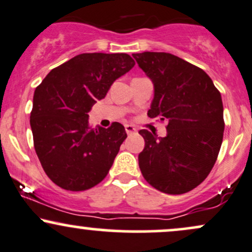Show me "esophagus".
Wrapping results in <instances>:
<instances>
[{
    "instance_id": "esophagus-1",
    "label": "esophagus",
    "mask_w": 252,
    "mask_h": 252,
    "mask_svg": "<svg viewBox=\"0 0 252 252\" xmlns=\"http://www.w3.org/2000/svg\"><path fill=\"white\" fill-rule=\"evenodd\" d=\"M126 134H132V132L136 131V128L134 126H130V124H126Z\"/></svg>"
}]
</instances>
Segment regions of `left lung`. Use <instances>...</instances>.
I'll return each mask as SVG.
<instances>
[{
    "label": "left lung",
    "instance_id": "obj_1",
    "mask_svg": "<svg viewBox=\"0 0 252 252\" xmlns=\"http://www.w3.org/2000/svg\"><path fill=\"white\" fill-rule=\"evenodd\" d=\"M154 83L150 118L167 122L166 137L140 130L138 166L149 185L167 194L187 193L215 166L224 135L220 92L200 67L164 52L132 54Z\"/></svg>",
    "mask_w": 252,
    "mask_h": 252
}]
</instances>
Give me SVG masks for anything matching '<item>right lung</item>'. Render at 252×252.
Segmentation results:
<instances>
[{"mask_svg":"<svg viewBox=\"0 0 252 252\" xmlns=\"http://www.w3.org/2000/svg\"><path fill=\"white\" fill-rule=\"evenodd\" d=\"M126 53H83L53 68L35 89L31 128L43 170L63 189H92L108 175L126 132L121 123L92 128L88 112L134 67Z\"/></svg>","mask_w":252,"mask_h":252,"instance_id":"add662e5","label":"right lung"}]
</instances>
